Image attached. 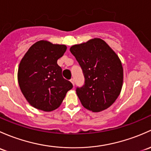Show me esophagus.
Instances as JSON below:
<instances>
[{"label": "esophagus", "instance_id": "esophagus-1", "mask_svg": "<svg viewBox=\"0 0 151 151\" xmlns=\"http://www.w3.org/2000/svg\"><path fill=\"white\" fill-rule=\"evenodd\" d=\"M70 82L73 83V86H74V84H75V81H74V79L73 78H71L70 79Z\"/></svg>", "mask_w": 151, "mask_h": 151}]
</instances>
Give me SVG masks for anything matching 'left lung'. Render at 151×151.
Instances as JSON below:
<instances>
[{
  "mask_svg": "<svg viewBox=\"0 0 151 151\" xmlns=\"http://www.w3.org/2000/svg\"><path fill=\"white\" fill-rule=\"evenodd\" d=\"M83 70L85 83L76 94L82 105L92 112L111 106L120 94L124 70L116 53L101 38L73 45L70 49Z\"/></svg>",
  "mask_w": 151,
  "mask_h": 151,
  "instance_id": "8db88e82",
  "label": "left lung"
}]
</instances>
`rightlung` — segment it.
Masks as SVG:
<instances>
[{"mask_svg":"<svg viewBox=\"0 0 151 151\" xmlns=\"http://www.w3.org/2000/svg\"><path fill=\"white\" fill-rule=\"evenodd\" d=\"M65 45L39 41L29 47L20 61L17 78L22 93L30 105L46 112L60 106L73 88L62 75L57 60L66 52Z\"/></svg>","mask_w":151,"mask_h":151,"instance_id":"obj_1","label":"right lung"}]
</instances>
